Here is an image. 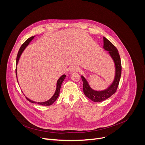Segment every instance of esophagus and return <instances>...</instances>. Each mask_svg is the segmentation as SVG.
I'll return each mask as SVG.
<instances>
[{"label":"esophagus","instance_id":"esophagus-1","mask_svg":"<svg viewBox=\"0 0 145 145\" xmlns=\"http://www.w3.org/2000/svg\"><path fill=\"white\" fill-rule=\"evenodd\" d=\"M78 71H79V68L76 66H73V67H71V68L70 69V71H69L71 73H73L74 72H77Z\"/></svg>","mask_w":145,"mask_h":145}]
</instances>
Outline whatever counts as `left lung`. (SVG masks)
Instances as JSON below:
<instances>
[{"instance_id": "8db88e82", "label": "left lung", "mask_w": 145, "mask_h": 145, "mask_svg": "<svg viewBox=\"0 0 145 145\" xmlns=\"http://www.w3.org/2000/svg\"><path fill=\"white\" fill-rule=\"evenodd\" d=\"M103 48L105 50L108 52V54L112 59L115 65V77L112 83L104 90L96 91L91 87L88 82L83 76L81 77L83 82L84 95L95 102L105 101L114 94L118 88L121 76V61L118 51L116 47L105 37H103Z\"/></svg>"}]
</instances>
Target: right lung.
I'll use <instances>...</instances> for the list:
<instances>
[{"instance_id": "1", "label": "right lung", "mask_w": 145, "mask_h": 145, "mask_svg": "<svg viewBox=\"0 0 145 145\" xmlns=\"http://www.w3.org/2000/svg\"><path fill=\"white\" fill-rule=\"evenodd\" d=\"M35 36H32L31 37H30L29 38H28L25 42L22 44V45L21 46V47L20 48L19 50V52H18V53L17 54V57H16V78H17V70H16V66L18 64V61L19 60V58L20 57V56H21L22 53H23V52L24 51V50L25 49V48L29 45V44L30 43L31 41L34 39ZM66 77V75L65 74H63L59 78L58 80H57V84H56V91H55V93H54V95H53V96L50 99H49L47 101H43V102H37V101H33L30 99H29L27 97L25 96L26 99L27 100H29L30 102L32 103H35V104H38L39 105H41V106H50L52 105L53 103L57 100V99L58 98L59 95V91H60V88H61V84L62 83H63V81L64 80L65 78ZM17 81H18V78H17Z\"/></svg>"}]
</instances>
